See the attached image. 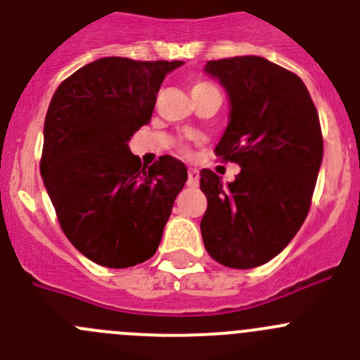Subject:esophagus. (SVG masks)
<instances>
[{"mask_svg":"<svg viewBox=\"0 0 360 360\" xmlns=\"http://www.w3.org/2000/svg\"><path fill=\"white\" fill-rule=\"evenodd\" d=\"M187 174H189V178H187V186L198 187V184H200V171H198L196 167H191Z\"/></svg>","mask_w":360,"mask_h":360,"instance_id":"1","label":"esophagus"}]
</instances>
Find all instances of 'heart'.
Wrapping results in <instances>:
<instances>
[{
    "label": "heart",
    "mask_w": 360,
    "mask_h": 360,
    "mask_svg": "<svg viewBox=\"0 0 360 360\" xmlns=\"http://www.w3.org/2000/svg\"><path fill=\"white\" fill-rule=\"evenodd\" d=\"M203 86H208V84L207 83H196L193 86V90H198V88H203ZM193 90H191V91H193Z\"/></svg>",
    "instance_id": "obj_1"
}]
</instances>
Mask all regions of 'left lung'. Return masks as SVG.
I'll use <instances>...</instances> for the list:
<instances>
[{
	"instance_id": "8db88e82",
	"label": "left lung",
	"mask_w": 360,
	"mask_h": 360,
	"mask_svg": "<svg viewBox=\"0 0 360 360\" xmlns=\"http://www.w3.org/2000/svg\"><path fill=\"white\" fill-rule=\"evenodd\" d=\"M203 70L229 102L215 155L240 173L222 184L201 169L208 201L201 237L221 265L252 269L279 255L306 221L323 159L320 120L299 75L265 58L208 61Z\"/></svg>"
}]
</instances>
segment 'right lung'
Instances as JSON below:
<instances>
[{
	"mask_svg": "<svg viewBox=\"0 0 360 360\" xmlns=\"http://www.w3.org/2000/svg\"><path fill=\"white\" fill-rule=\"evenodd\" d=\"M180 65L101 58L65 79L47 109L44 186L72 245L102 266L152 258L187 182L182 160L164 155L141 166L129 148L152 120L164 77Z\"/></svg>",
	"mask_w": 360,
	"mask_h": 360,
	"instance_id": "add662e5",
	"label": "right lung"
}]
</instances>
